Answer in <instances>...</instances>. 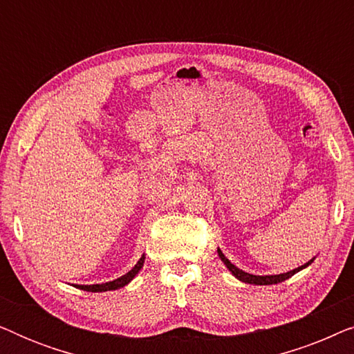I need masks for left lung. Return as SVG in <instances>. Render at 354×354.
I'll list each match as a JSON object with an SVG mask.
<instances>
[{
  "mask_svg": "<svg viewBox=\"0 0 354 354\" xmlns=\"http://www.w3.org/2000/svg\"><path fill=\"white\" fill-rule=\"evenodd\" d=\"M217 254H219L221 261L225 264V268L230 270L232 275H235V277L239 279V280H241V282L253 283V285H274V283H280V282H283V280H287V279L292 277V275L299 272V270H303L304 268H308V266L314 261V258H313L311 261H308L306 264L299 266V268L293 269V270H288V272H283V274H277V275H253V274L245 272V270H241V269L236 268V266L232 264L230 261L225 258L224 253H222L219 248H217Z\"/></svg>",
  "mask_w": 354,
  "mask_h": 354,
  "instance_id": "8db88e82",
  "label": "left lung"
}]
</instances>
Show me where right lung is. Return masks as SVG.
<instances>
[{"label": "right lung", "instance_id": "add662e5", "mask_svg": "<svg viewBox=\"0 0 354 354\" xmlns=\"http://www.w3.org/2000/svg\"><path fill=\"white\" fill-rule=\"evenodd\" d=\"M143 263H145V254H142V258L138 259V263L133 266L132 269L129 270L127 274H124L122 277L115 279V280H111V282H106V283H95V285H74V287L80 288V290H85V292H93V293H98V292H111V290H118V288H122L125 285L130 283L133 280L135 275L140 272V269L143 268Z\"/></svg>", "mask_w": 354, "mask_h": 354}]
</instances>
